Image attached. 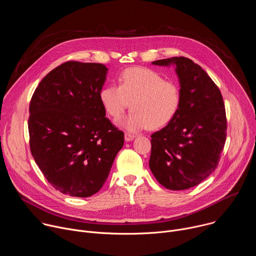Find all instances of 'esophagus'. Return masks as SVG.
I'll return each instance as SVG.
<instances>
[{
  "label": "esophagus",
  "instance_id": "esophagus-1",
  "mask_svg": "<svg viewBox=\"0 0 256 256\" xmlns=\"http://www.w3.org/2000/svg\"><path fill=\"white\" fill-rule=\"evenodd\" d=\"M134 138H136V136L132 134H130V132H126V134H124V140H126V142H130V140H132Z\"/></svg>",
  "mask_w": 256,
  "mask_h": 256
}]
</instances>
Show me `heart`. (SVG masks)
I'll return each mask as SVG.
<instances>
[{"label": "heart", "instance_id": "obj_1", "mask_svg": "<svg viewBox=\"0 0 256 256\" xmlns=\"http://www.w3.org/2000/svg\"><path fill=\"white\" fill-rule=\"evenodd\" d=\"M118 82V86H104L99 99L105 112L114 120L124 116L130 104L132 112L120 122L124 128L159 130L176 116L181 92L175 82L164 80L157 72L146 68L124 70Z\"/></svg>", "mask_w": 256, "mask_h": 256}]
</instances>
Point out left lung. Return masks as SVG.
I'll use <instances>...</instances> for the list:
<instances>
[{"label": "left lung", "instance_id": "obj_1", "mask_svg": "<svg viewBox=\"0 0 256 256\" xmlns=\"http://www.w3.org/2000/svg\"><path fill=\"white\" fill-rule=\"evenodd\" d=\"M174 64L181 105L176 116L151 138L150 169L160 184L184 190L200 184L218 166L227 136L220 89L198 64L184 56L155 60Z\"/></svg>", "mask_w": 256, "mask_h": 256}]
</instances>
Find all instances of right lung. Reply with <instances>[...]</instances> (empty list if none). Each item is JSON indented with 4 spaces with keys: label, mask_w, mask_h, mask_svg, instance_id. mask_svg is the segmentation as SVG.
<instances>
[{
    "label": "right lung",
    "mask_w": 256,
    "mask_h": 256,
    "mask_svg": "<svg viewBox=\"0 0 256 256\" xmlns=\"http://www.w3.org/2000/svg\"><path fill=\"white\" fill-rule=\"evenodd\" d=\"M107 70L96 62H64L32 95L30 151L52 186L64 194L98 192L124 146V132L105 116L99 99Z\"/></svg>",
    "instance_id": "obj_1"
}]
</instances>
